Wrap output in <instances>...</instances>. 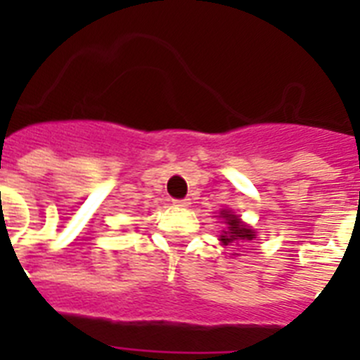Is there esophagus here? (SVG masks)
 Returning a JSON list of instances; mask_svg holds the SVG:
<instances>
[{"instance_id": "1", "label": "esophagus", "mask_w": 360, "mask_h": 360, "mask_svg": "<svg viewBox=\"0 0 360 360\" xmlns=\"http://www.w3.org/2000/svg\"><path fill=\"white\" fill-rule=\"evenodd\" d=\"M173 203L176 205V207H189V200L184 198V200H173Z\"/></svg>"}]
</instances>
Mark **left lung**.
Here are the masks:
<instances>
[{"label":"left lung","mask_w":360,"mask_h":360,"mask_svg":"<svg viewBox=\"0 0 360 360\" xmlns=\"http://www.w3.org/2000/svg\"><path fill=\"white\" fill-rule=\"evenodd\" d=\"M219 218L224 219L225 224V229L219 234L221 245H241L247 243V241H252L256 238V232L249 225H245L240 216L232 214L229 209L219 211Z\"/></svg>","instance_id":"left-lung-1"}]
</instances>
